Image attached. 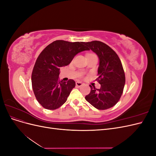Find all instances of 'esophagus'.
Wrapping results in <instances>:
<instances>
[{
	"mask_svg": "<svg viewBox=\"0 0 156 156\" xmlns=\"http://www.w3.org/2000/svg\"><path fill=\"white\" fill-rule=\"evenodd\" d=\"M75 84H76V86H77V87H81V85H83V83L80 82V81H77Z\"/></svg>",
	"mask_w": 156,
	"mask_h": 156,
	"instance_id": "1",
	"label": "esophagus"
}]
</instances>
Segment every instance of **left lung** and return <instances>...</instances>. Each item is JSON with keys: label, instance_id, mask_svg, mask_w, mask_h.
<instances>
[{"label": "left lung", "instance_id": "8db88e82", "mask_svg": "<svg viewBox=\"0 0 156 156\" xmlns=\"http://www.w3.org/2000/svg\"><path fill=\"white\" fill-rule=\"evenodd\" d=\"M99 58L97 80L100 89L90 85V92L86 100L99 110H105L115 105L119 101L125 85V73L119 56L109 46L100 41L84 42Z\"/></svg>", "mask_w": 156, "mask_h": 156}]
</instances>
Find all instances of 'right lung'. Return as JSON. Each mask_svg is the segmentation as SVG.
<instances>
[{"label":"right lung","mask_w":156,"mask_h":156,"mask_svg":"<svg viewBox=\"0 0 156 156\" xmlns=\"http://www.w3.org/2000/svg\"><path fill=\"white\" fill-rule=\"evenodd\" d=\"M84 42L56 40L48 45L37 57L32 73V86L36 100L46 109L55 110L66 101L75 82L59 80V70L68 66L74 56L88 51Z\"/></svg>","instance_id":"right-lung-1"}]
</instances>
